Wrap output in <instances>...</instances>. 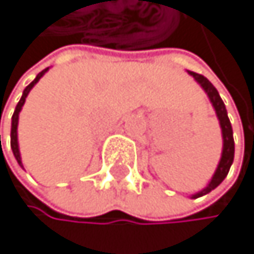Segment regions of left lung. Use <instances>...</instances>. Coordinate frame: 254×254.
<instances>
[{"label":"left lung","instance_id":"1","mask_svg":"<svg viewBox=\"0 0 254 254\" xmlns=\"http://www.w3.org/2000/svg\"><path fill=\"white\" fill-rule=\"evenodd\" d=\"M189 73L194 78L204 92L207 94V97L212 103V107L215 110V115L218 118V122H220V128H221V138H223V149H221V157H220V162L217 165V170L212 176L210 182L207 184L206 189H202L201 191L191 194V198H199V196H204L209 191H212L214 189H217L218 185L223 182V179L228 176L229 173V168L231 165L234 162V138H233V127H231V122H229V118H228V111H226V107L223 100H221L218 91L215 89V86L212 84L206 76H202L199 73H194V72H190Z\"/></svg>","mask_w":254,"mask_h":254}]
</instances>
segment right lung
<instances>
[{
	"instance_id": "right-lung-1",
	"label": "right lung",
	"mask_w": 254,
	"mask_h": 254,
	"mask_svg": "<svg viewBox=\"0 0 254 254\" xmlns=\"http://www.w3.org/2000/svg\"><path fill=\"white\" fill-rule=\"evenodd\" d=\"M47 70H48V67H47L45 70L40 72V73H37L36 78L26 86L25 91H23V94H21L20 102L17 103L15 111H13V116H12V126H10V147H12L13 157H15V160L18 162V165L21 166V168H23V163H21V155H20V149H18V132H17V128H18V116H20L21 108H23V105H25V100H26V97H28L29 91L34 88V84H36L40 78H42V76L45 75V72H47ZM0 141H1V135H0Z\"/></svg>"
}]
</instances>
